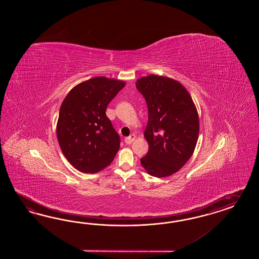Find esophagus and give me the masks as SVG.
<instances>
[{
    "label": "esophagus",
    "mask_w": 259,
    "mask_h": 259,
    "mask_svg": "<svg viewBox=\"0 0 259 259\" xmlns=\"http://www.w3.org/2000/svg\"><path fill=\"white\" fill-rule=\"evenodd\" d=\"M135 139H136V135H135V134H132V135H131V136H129L128 138H125L124 141H125L126 144H131V143L135 141Z\"/></svg>",
    "instance_id": "1"
}]
</instances>
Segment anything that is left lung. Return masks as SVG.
Returning a JSON list of instances; mask_svg holds the SVG:
<instances>
[{"label": "left lung", "instance_id": "1", "mask_svg": "<svg viewBox=\"0 0 259 259\" xmlns=\"http://www.w3.org/2000/svg\"><path fill=\"white\" fill-rule=\"evenodd\" d=\"M137 89L148 107V123L144 137L149 144L142 167L157 178L178 172L192 157L199 133L196 106L181 82L150 75L139 78Z\"/></svg>", "mask_w": 259, "mask_h": 259}]
</instances>
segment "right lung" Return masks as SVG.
Wrapping results in <instances>:
<instances>
[{
    "label": "right lung",
    "mask_w": 259,
    "mask_h": 259,
    "mask_svg": "<svg viewBox=\"0 0 259 259\" xmlns=\"http://www.w3.org/2000/svg\"><path fill=\"white\" fill-rule=\"evenodd\" d=\"M122 80L96 77L71 89L63 100L57 123V138L64 157L82 172L102 171L113 161L120 139L105 111Z\"/></svg>",
    "instance_id": "1"
}]
</instances>
